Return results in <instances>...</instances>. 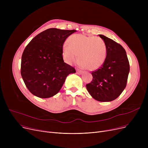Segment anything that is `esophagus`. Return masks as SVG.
<instances>
[{"label": "esophagus", "mask_w": 148, "mask_h": 148, "mask_svg": "<svg viewBox=\"0 0 148 148\" xmlns=\"http://www.w3.org/2000/svg\"><path fill=\"white\" fill-rule=\"evenodd\" d=\"M82 73H83L82 71H79V70H77V74H81Z\"/></svg>", "instance_id": "obj_1"}]
</instances>
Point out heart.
<instances>
[{"label":"heart","mask_w":148,"mask_h":148,"mask_svg":"<svg viewBox=\"0 0 148 148\" xmlns=\"http://www.w3.org/2000/svg\"><path fill=\"white\" fill-rule=\"evenodd\" d=\"M68 44L63 47V58L69 65L79 61L82 68L95 71L102 65L106 58L107 48L104 41L99 38L74 34L70 36Z\"/></svg>","instance_id":"1"}]
</instances>
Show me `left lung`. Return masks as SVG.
I'll return each instance as SVG.
<instances>
[{
	"label": "left lung",
	"instance_id": "8db88e82",
	"mask_svg": "<svg viewBox=\"0 0 148 148\" xmlns=\"http://www.w3.org/2000/svg\"><path fill=\"white\" fill-rule=\"evenodd\" d=\"M99 36L106 45V58L101 66L92 71L93 79L86 84V88L95 99L108 102L117 98L125 88L130 64L121 44L103 35Z\"/></svg>",
	"mask_w": 148,
	"mask_h": 148
}]
</instances>
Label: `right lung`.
<instances>
[{
    "mask_svg": "<svg viewBox=\"0 0 148 148\" xmlns=\"http://www.w3.org/2000/svg\"><path fill=\"white\" fill-rule=\"evenodd\" d=\"M75 30L47 29L27 45L21 56V75L32 94L41 98L57 94L66 77L75 73L74 67L64 62L62 56L66 39Z\"/></svg>",
    "mask_w": 148,
    "mask_h": 148,
    "instance_id": "obj_1",
    "label": "right lung"
}]
</instances>
